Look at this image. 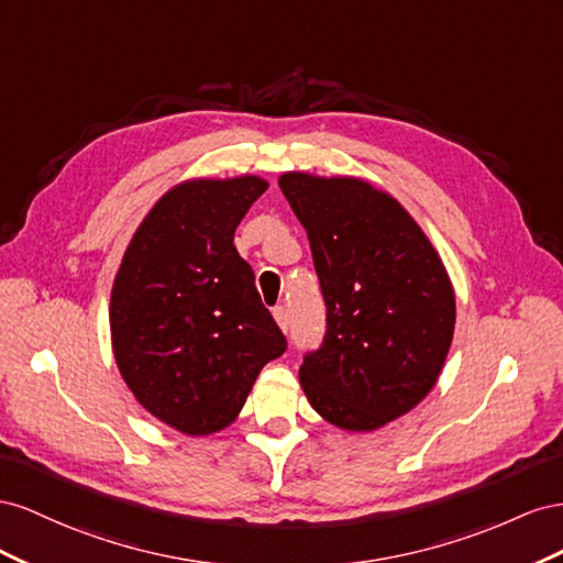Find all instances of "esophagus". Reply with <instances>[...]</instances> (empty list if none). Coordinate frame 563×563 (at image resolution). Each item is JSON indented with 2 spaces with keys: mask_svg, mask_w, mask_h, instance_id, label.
I'll return each instance as SVG.
<instances>
[{
  "mask_svg": "<svg viewBox=\"0 0 563 563\" xmlns=\"http://www.w3.org/2000/svg\"><path fill=\"white\" fill-rule=\"evenodd\" d=\"M273 318H276V323L283 332H287V328H290V311H287V307H276L273 309Z\"/></svg>",
  "mask_w": 563,
  "mask_h": 563,
  "instance_id": "esophagus-1",
  "label": "esophagus"
}]
</instances>
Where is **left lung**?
Returning a JSON list of instances; mask_svg holds the SVG:
<instances>
[{"mask_svg":"<svg viewBox=\"0 0 563 563\" xmlns=\"http://www.w3.org/2000/svg\"><path fill=\"white\" fill-rule=\"evenodd\" d=\"M307 229L328 307L323 346L299 367L311 408L375 431L433 389L455 332V290L431 240L387 190L356 176L280 174Z\"/></svg>","mask_w":563,"mask_h":563,"instance_id":"left-lung-1","label":"left lung"}]
</instances>
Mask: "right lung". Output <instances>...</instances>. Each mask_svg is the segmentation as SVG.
<instances>
[{
    "mask_svg": "<svg viewBox=\"0 0 563 563\" xmlns=\"http://www.w3.org/2000/svg\"><path fill=\"white\" fill-rule=\"evenodd\" d=\"M262 176L188 179L143 217L110 292V342L126 387L155 420L207 437L243 410L287 342L233 235Z\"/></svg>",
    "mask_w": 563,
    "mask_h": 563,
    "instance_id": "1",
    "label": "right lung"
}]
</instances>
